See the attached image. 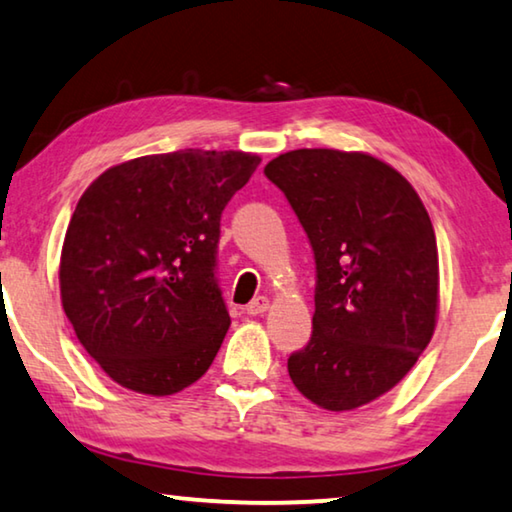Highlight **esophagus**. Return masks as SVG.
Wrapping results in <instances>:
<instances>
[{"mask_svg":"<svg viewBox=\"0 0 512 512\" xmlns=\"http://www.w3.org/2000/svg\"><path fill=\"white\" fill-rule=\"evenodd\" d=\"M267 309H270V300H267L265 295H261V297H256V300H251L245 311L249 313V316H261V313H265Z\"/></svg>","mask_w":512,"mask_h":512,"instance_id":"1","label":"esophagus"}]
</instances>
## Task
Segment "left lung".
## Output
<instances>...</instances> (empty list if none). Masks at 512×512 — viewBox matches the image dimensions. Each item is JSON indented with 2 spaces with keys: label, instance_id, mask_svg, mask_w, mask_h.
<instances>
[{
  "label": "left lung",
  "instance_id": "left-lung-1",
  "mask_svg": "<svg viewBox=\"0 0 512 512\" xmlns=\"http://www.w3.org/2000/svg\"><path fill=\"white\" fill-rule=\"evenodd\" d=\"M316 258V313L288 357L297 391L348 412L396 387L430 343L437 240L414 187L368 153L300 148L267 162Z\"/></svg>",
  "mask_w": 512,
  "mask_h": 512
}]
</instances>
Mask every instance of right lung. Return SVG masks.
Wrapping results in <instances>:
<instances>
[{
	"instance_id": "add662e5",
	"label": "right lung",
	"mask_w": 512,
	"mask_h": 512,
	"mask_svg": "<svg viewBox=\"0 0 512 512\" xmlns=\"http://www.w3.org/2000/svg\"><path fill=\"white\" fill-rule=\"evenodd\" d=\"M261 157L144 155L86 187L61 249V304L121 387L171 396L208 371L231 318L215 277L219 219Z\"/></svg>"
}]
</instances>
